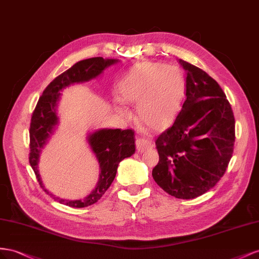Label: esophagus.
I'll return each mask as SVG.
<instances>
[{"mask_svg":"<svg viewBox=\"0 0 259 259\" xmlns=\"http://www.w3.org/2000/svg\"><path fill=\"white\" fill-rule=\"evenodd\" d=\"M137 145V151L138 153H143L146 150H150L153 147V142L150 141V140H146L143 138H140L136 141Z\"/></svg>","mask_w":259,"mask_h":259,"instance_id":"obj_1","label":"esophagus"}]
</instances>
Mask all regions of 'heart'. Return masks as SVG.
<instances>
[{"instance_id": "1", "label": "heart", "mask_w": 259, "mask_h": 259, "mask_svg": "<svg viewBox=\"0 0 259 259\" xmlns=\"http://www.w3.org/2000/svg\"><path fill=\"white\" fill-rule=\"evenodd\" d=\"M186 93L182 70L174 65L141 63L118 88L122 102L139 104V118L153 130L165 129L179 113Z\"/></svg>"}]
</instances>
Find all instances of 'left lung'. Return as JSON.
<instances>
[{
    "instance_id": "left-lung-1",
    "label": "left lung",
    "mask_w": 259,
    "mask_h": 259,
    "mask_svg": "<svg viewBox=\"0 0 259 259\" xmlns=\"http://www.w3.org/2000/svg\"><path fill=\"white\" fill-rule=\"evenodd\" d=\"M187 99L171 127L157 138L158 164L152 176L177 198L190 199L216 186L227 170L235 141L230 103L217 81L186 61Z\"/></svg>"
}]
</instances>
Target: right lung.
I'll list each match as a JSON object with an SVG mask.
<instances>
[{
  "instance_id": "1",
  "label": "right lung",
  "mask_w": 259,
  "mask_h": 259,
  "mask_svg": "<svg viewBox=\"0 0 259 259\" xmlns=\"http://www.w3.org/2000/svg\"><path fill=\"white\" fill-rule=\"evenodd\" d=\"M117 62L118 60H112V58L104 60L103 57H92L76 63L72 67L52 81L36 103L31 116L30 129H29V135H30L29 162L41 188H43L48 194L49 191L44 189L40 178L38 161L43 146L46 145L58 123L56 106L61 98L60 92L70 84L87 82L89 80L97 78L108 66L114 65ZM135 131L132 129H100L93 132L88 137V142L100 164L101 172L97 187L85 198L77 199V201H67V199L55 197L52 194L50 195L53 196L55 201L75 208L87 207L97 203L113 183L119 162L135 154Z\"/></svg>"
}]
</instances>
